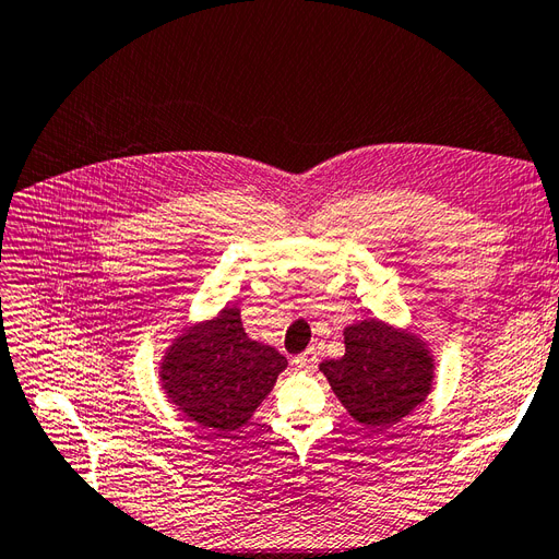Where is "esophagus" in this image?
<instances>
[{"instance_id":"1","label":"esophagus","mask_w":559,"mask_h":559,"mask_svg":"<svg viewBox=\"0 0 559 559\" xmlns=\"http://www.w3.org/2000/svg\"><path fill=\"white\" fill-rule=\"evenodd\" d=\"M319 362V355H317V348H307L302 355H298V358H293V365L298 367V370L302 372H312L314 367Z\"/></svg>"}]
</instances>
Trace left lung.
Wrapping results in <instances>:
<instances>
[{"label": "left lung", "instance_id": "left-lung-1", "mask_svg": "<svg viewBox=\"0 0 559 559\" xmlns=\"http://www.w3.org/2000/svg\"><path fill=\"white\" fill-rule=\"evenodd\" d=\"M355 420L389 427L425 401L432 358L418 338L367 319L346 329V355L319 365Z\"/></svg>", "mask_w": 559, "mask_h": 559}]
</instances>
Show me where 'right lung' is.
<instances>
[{"mask_svg": "<svg viewBox=\"0 0 559 559\" xmlns=\"http://www.w3.org/2000/svg\"><path fill=\"white\" fill-rule=\"evenodd\" d=\"M288 360L252 341L240 310H225L175 343L163 362L165 394L187 418L230 432L242 427L286 370Z\"/></svg>", "mask_w": 559, "mask_h": 559, "instance_id": "add662e5", "label": "right lung"}]
</instances>
